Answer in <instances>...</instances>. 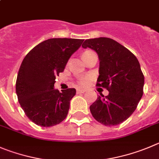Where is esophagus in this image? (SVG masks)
<instances>
[{
  "mask_svg": "<svg viewBox=\"0 0 159 159\" xmlns=\"http://www.w3.org/2000/svg\"><path fill=\"white\" fill-rule=\"evenodd\" d=\"M85 92L84 89H77V94H81V93H84Z\"/></svg>",
  "mask_w": 159,
  "mask_h": 159,
  "instance_id": "1",
  "label": "esophagus"
}]
</instances>
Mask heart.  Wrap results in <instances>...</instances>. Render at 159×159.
Returning a JSON list of instances; mask_svg holds the SVG:
<instances>
[{
    "instance_id": "b5f03b06",
    "label": "heart",
    "mask_w": 159,
    "mask_h": 159,
    "mask_svg": "<svg viewBox=\"0 0 159 159\" xmlns=\"http://www.w3.org/2000/svg\"><path fill=\"white\" fill-rule=\"evenodd\" d=\"M92 53H94V52H92V51H90V50H87V51H84V52L82 53V58L84 59V58H85L86 56H88L89 55L92 54ZM79 83H80V84H81V85H84V84H85V83H86V80H85V79L81 80Z\"/></svg>"
}]
</instances>
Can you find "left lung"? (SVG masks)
Instances as JSON below:
<instances>
[{"instance_id": "obj_1", "label": "left lung", "mask_w": 159, "mask_h": 159, "mask_svg": "<svg viewBox=\"0 0 159 159\" xmlns=\"http://www.w3.org/2000/svg\"><path fill=\"white\" fill-rule=\"evenodd\" d=\"M84 48H90L100 59L96 86L109 91V95L90 106L93 118L106 126L117 125L129 118L143 94L144 76L136 56L113 39L99 38L85 40Z\"/></svg>"}]
</instances>
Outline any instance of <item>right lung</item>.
<instances>
[{
  "label": "right lung",
  "mask_w": 159,
  "mask_h": 159,
  "mask_svg": "<svg viewBox=\"0 0 159 159\" xmlns=\"http://www.w3.org/2000/svg\"><path fill=\"white\" fill-rule=\"evenodd\" d=\"M82 39L51 38L27 53L19 67L16 83L18 100L30 121L50 127L66 118L75 89L59 93L54 89L56 78L63 72L70 57L80 48Z\"/></svg>",
  "instance_id": "obj_1"
}]
</instances>
